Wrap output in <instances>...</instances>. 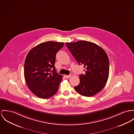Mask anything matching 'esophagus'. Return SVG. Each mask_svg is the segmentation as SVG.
<instances>
[{
    "instance_id": "34e87169",
    "label": "esophagus",
    "mask_w": 134,
    "mask_h": 134,
    "mask_svg": "<svg viewBox=\"0 0 134 134\" xmlns=\"http://www.w3.org/2000/svg\"><path fill=\"white\" fill-rule=\"evenodd\" d=\"M71 76V75H65V77L66 79H69V78H70Z\"/></svg>"
}]
</instances>
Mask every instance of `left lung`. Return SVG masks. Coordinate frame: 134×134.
I'll return each instance as SVG.
<instances>
[{
    "label": "left lung",
    "mask_w": 134,
    "mask_h": 134,
    "mask_svg": "<svg viewBox=\"0 0 134 134\" xmlns=\"http://www.w3.org/2000/svg\"><path fill=\"white\" fill-rule=\"evenodd\" d=\"M66 44L76 61L86 69L85 74L80 75V83L74 89L82 96L95 95L103 89L108 79L107 54L102 47L91 42L79 41Z\"/></svg>",
    "instance_id": "obj_1"
}]
</instances>
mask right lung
<instances>
[{"label":"right lung","mask_w":134,"mask_h":134,"mask_svg":"<svg viewBox=\"0 0 134 134\" xmlns=\"http://www.w3.org/2000/svg\"><path fill=\"white\" fill-rule=\"evenodd\" d=\"M63 42L42 43L28 53L24 63V75L29 88L35 95L48 98L58 92L62 75L56 72V54Z\"/></svg>","instance_id":"add662e5"}]
</instances>
